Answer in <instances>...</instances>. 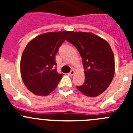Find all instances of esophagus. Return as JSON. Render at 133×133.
<instances>
[{"mask_svg": "<svg viewBox=\"0 0 133 133\" xmlns=\"http://www.w3.org/2000/svg\"><path fill=\"white\" fill-rule=\"evenodd\" d=\"M74 74H75V71H74V70H70V72H69V75H70V76H72Z\"/></svg>", "mask_w": 133, "mask_h": 133, "instance_id": "esophagus-1", "label": "esophagus"}]
</instances>
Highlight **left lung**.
Returning <instances> with one entry per match:
<instances>
[{
  "mask_svg": "<svg viewBox=\"0 0 133 133\" xmlns=\"http://www.w3.org/2000/svg\"><path fill=\"white\" fill-rule=\"evenodd\" d=\"M66 41L78 50L85 81L77 88L87 97H97L110 85L115 74V58L109 43L91 32H73Z\"/></svg>",
  "mask_w": 133,
  "mask_h": 133,
  "instance_id": "left-lung-1",
  "label": "left lung"
}]
</instances>
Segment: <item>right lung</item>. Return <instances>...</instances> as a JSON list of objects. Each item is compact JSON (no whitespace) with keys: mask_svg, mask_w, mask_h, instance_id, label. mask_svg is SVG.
<instances>
[{"mask_svg":"<svg viewBox=\"0 0 133 133\" xmlns=\"http://www.w3.org/2000/svg\"><path fill=\"white\" fill-rule=\"evenodd\" d=\"M72 32H47L30 41L21 60V73L24 84L33 94L46 96L56 88L63 74L57 72L55 55Z\"/></svg>","mask_w":133,"mask_h":133,"instance_id":"obj_1","label":"right lung"}]
</instances>
